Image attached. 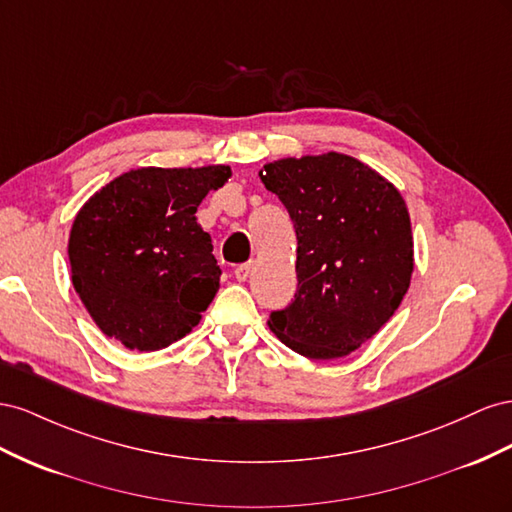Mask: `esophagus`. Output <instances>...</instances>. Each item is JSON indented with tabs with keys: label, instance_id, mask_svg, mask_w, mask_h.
I'll list each match as a JSON object with an SVG mask.
<instances>
[{
	"label": "esophagus",
	"instance_id": "obj_1",
	"mask_svg": "<svg viewBox=\"0 0 512 512\" xmlns=\"http://www.w3.org/2000/svg\"><path fill=\"white\" fill-rule=\"evenodd\" d=\"M251 272H253V264H242V266L236 268V272H233V274H236V279L242 283V281L248 279V276H251Z\"/></svg>",
	"mask_w": 512,
	"mask_h": 512
}]
</instances>
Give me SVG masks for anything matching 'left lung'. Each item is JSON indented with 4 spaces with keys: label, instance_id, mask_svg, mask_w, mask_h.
Wrapping results in <instances>:
<instances>
[{
    "label": "left lung",
    "instance_id": "8db88e82",
    "mask_svg": "<svg viewBox=\"0 0 512 512\" xmlns=\"http://www.w3.org/2000/svg\"><path fill=\"white\" fill-rule=\"evenodd\" d=\"M259 180L283 201L298 238V291L287 309L270 315V330L311 360L356 352L399 309L412 281L403 195L341 152L272 160Z\"/></svg>",
    "mask_w": 512,
    "mask_h": 512
}]
</instances>
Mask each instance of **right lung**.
Instances as JSON below:
<instances>
[{
  "instance_id": "obj_1",
  "label": "right lung",
  "mask_w": 512,
  "mask_h": 512,
  "mask_svg": "<svg viewBox=\"0 0 512 512\" xmlns=\"http://www.w3.org/2000/svg\"><path fill=\"white\" fill-rule=\"evenodd\" d=\"M231 167H139L87 199L68 238L72 285L94 324L137 352L186 337L216 296L221 268L197 208Z\"/></svg>"
}]
</instances>
